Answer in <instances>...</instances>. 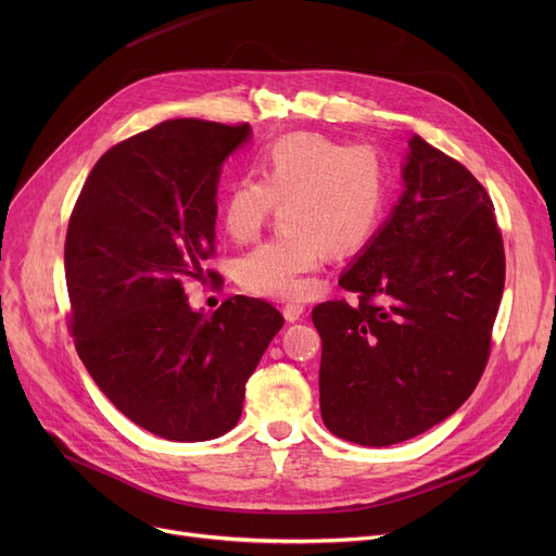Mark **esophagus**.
Listing matches in <instances>:
<instances>
[{
  "mask_svg": "<svg viewBox=\"0 0 556 556\" xmlns=\"http://www.w3.org/2000/svg\"><path fill=\"white\" fill-rule=\"evenodd\" d=\"M304 313V304H298V302H290L283 306V317L288 319V323H295V319H300Z\"/></svg>",
  "mask_w": 556,
  "mask_h": 556,
  "instance_id": "1",
  "label": "esophagus"
}]
</instances>
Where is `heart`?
Listing matches in <instances>:
<instances>
[{
	"label": "heart",
	"mask_w": 556,
	"mask_h": 556,
	"mask_svg": "<svg viewBox=\"0 0 556 556\" xmlns=\"http://www.w3.org/2000/svg\"><path fill=\"white\" fill-rule=\"evenodd\" d=\"M386 195V166L367 146L315 132L273 141L261 155V180H237L223 204L225 229L239 243L252 241L283 204V231L241 256L239 283L261 298H302L304 277L317 270L325 250L352 254L371 239Z\"/></svg>",
	"instance_id": "heart-1"
}]
</instances>
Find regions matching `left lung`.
Returning a JSON list of instances; mask_svg holds the SVG:
<instances>
[{"mask_svg":"<svg viewBox=\"0 0 556 556\" xmlns=\"http://www.w3.org/2000/svg\"><path fill=\"white\" fill-rule=\"evenodd\" d=\"M407 143L396 207L340 277L358 302L311 313L323 338V421L361 446L410 440L471 396L505 288L484 187L419 135Z\"/></svg>","mask_w":556,"mask_h":556,"instance_id":"8db88e82","label":"left lung"}]
</instances>
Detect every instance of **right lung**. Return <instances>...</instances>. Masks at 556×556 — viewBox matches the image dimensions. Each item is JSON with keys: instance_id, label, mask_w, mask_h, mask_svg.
Segmentation results:
<instances>
[{"instance_id": "add662e5", "label": "right lung", "mask_w": 556, "mask_h": 556, "mask_svg": "<svg viewBox=\"0 0 556 556\" xmlns=\"http://www.w3.org/2000/svg\"><path fill=\"white\" fill-rule=\"evenodd\" d=\"M250 126L170 119L94 164L65 239L70 331L112 405L170 442H204L237 426L245 383L281 313L233 295L193 311L187 281L216 279V191Z\"/></svg>"}]
</instances>
